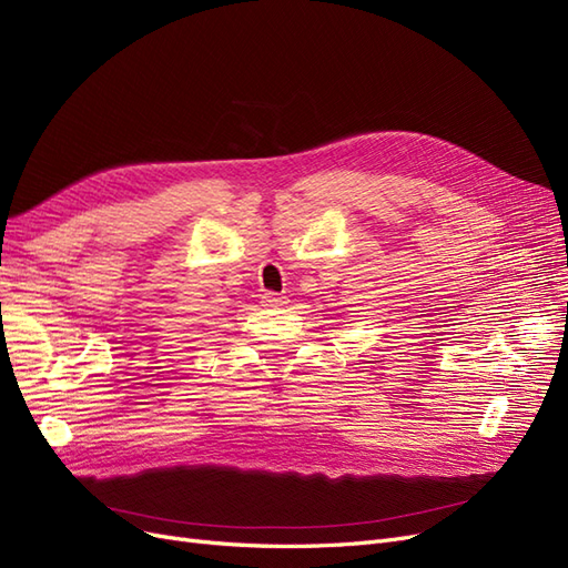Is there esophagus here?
Wrapping results in <instances>:
<instances>
[{
  "label": "esophagus",
  "mask_w": 568,
  "mask_h": 568,
  "mask_svg": "<svg viewBox=\"0 0 568 568\" xmlns=\"http://www.w3.org/2000/svg\"><path fill=\"white\" fill-rule=\"evenodd\" d=\"M263 303H265V305H270V307H274V305H282V303H284V296L274 294V291H267V294H263Z\"/></svg>",
  "instance_id": "34e87169"
}]
</instances>
